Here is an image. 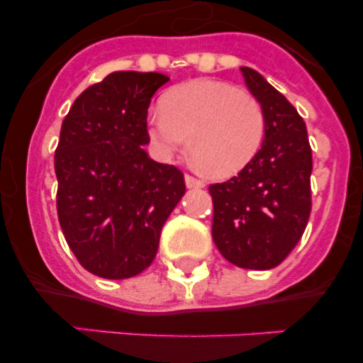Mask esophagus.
<instances>
[{
  "label": "esophagus",
  "mask_w": 363,
  "mask_h": 363,
  "mask_svg": "<svg viewBox=\"0 0 363 363\" xmlns=\"http://www.w3.org/2000/svg\"><path fill=\"white\" fill-rule=\"evenodd\" d=\"M185 185H187V189H201L205 184L201 182V179L194 178V176L185 174Z\"/></svg>",
  "instance_id": "obj_1"
}]
</instances>
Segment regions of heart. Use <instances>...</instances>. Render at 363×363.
I'll use <instances>...</instances> for the list:
<instances>
[{
    "label": "heart",
    "instance_id": "1",
    "mask_svg": "<svg viewBox=\"0 0 363 363\" xmlns=\"http://www.w3.org/2000/svg\"><path fill=\"white\" fill-rule=\"evenodd\" d=\"M147 127L162 158H171L189 145L196 165L227 178L258 154L265 114L258 99L233 83L192 79L163 94L162 107L150 111Z\"/></svg>",
    "mask_w": 363,
    "mask_h": 363
}]
</instances>
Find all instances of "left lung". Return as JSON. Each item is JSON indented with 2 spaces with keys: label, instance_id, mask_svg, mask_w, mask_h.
Here are the masks:
<instances>
[{
  "label": "left lung",
  "instance_id": "8db88e82",
  "mask_svg": "<svg viewBox=\"0 0 363 363\" xmlns=\"http://www.w3.org/2000/svg\"><path fill=\"white\" fill-rule=\"evenodd\" d=\"M247 89L265 114V136L252 162L234 178L209 187L213 240L230 264L267 271L284 262L311 214V154L296 108L267 79L242 67Z\"/></svg>",
  "mask_w": 363,
  "mask_h": 363
}]
</instances>
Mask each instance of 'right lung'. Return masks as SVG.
<instances>
[{"label":"right lung","instance_id":"add662e5","mask_svg":"<svg viewBox=\"0 0 363 363\" xmlns=\"http://www.w3.org/2000/svg\"><path fill=\"white\" fill-rule=\"evenodd\" d=\"M167 82L160 72H112L76 98L62 123L57 218L70 251L96 277L123 280L145 271L185 194L182 171L143 149L150 98Z\"/></svg>","mask_w":363,"mask_h":363}]
</instances>
